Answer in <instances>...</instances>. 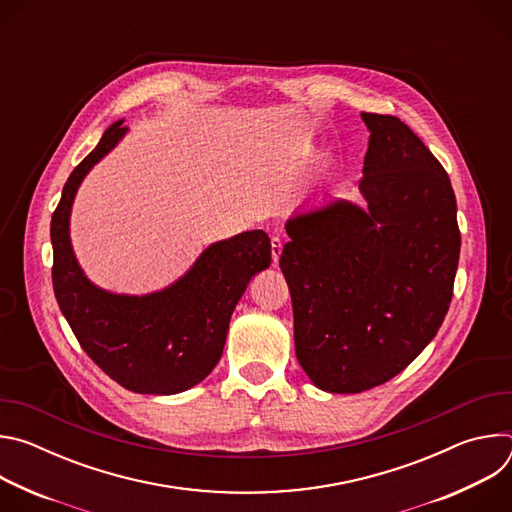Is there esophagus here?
I'll return each mask as SVG.
<instances>
[{"instance_id":"obj_1","label":"esophagus","mask_w":512,"mask_h":512,"mask_svg":"<svg viewBox=\"0 0 512 512\" xmlns=\"http://www.w3.org/2000/svg\"><path fill=\"white\" fill-rule=\"evenodd\" d=\"M281 251H283V241H281L279 237H273V239H271V257H273V263L279 261Z\"/></svg>"}]
</instances>
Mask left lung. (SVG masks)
<instances>
[{"label":"left lung","instance_id":"obj_1","mask_svg":"<svg viewBox=\"0 0 512 512\" xmlns=\"http://www.w3.org/2000/svg\"><path fill=\"white\" fill-rule=\"evenodd\" d=\"M360 117L371 133L364 206L324 196L300 208L279 257L298 362L328 393L383 385L419 356L448 314L460 259L442 164L401 119Z\"/></svg>","mask_w":512,"mask_h":512}]
</instances>
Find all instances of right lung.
I'll return each mask as SVG.
<instances>
[{"label":"right lung","instance_id":"obj_1","mask_svg":"<svg viewBox=\"0 0 512 512\" xmlns=\"http://www.w3.org/2000/svg\"><path fill=\"white\" fill-rule=\"evenodd\" d=\"M115 121L64 184L52 214L54 296L83 350L113 381L141 395H176L204 381L223 356L229 322L245 289L271 263L263 231L208 245L164 289L113 294L83 271L70 241V212L87 174L125 137Z\"/></svg>","mask_w":512,"mask_h":512}]
</instances>
